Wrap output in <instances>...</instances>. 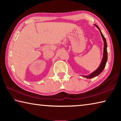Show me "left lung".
<instances>
[{
  "label": "left lung",
  "mask_w": 121,
  "mask_h": 121,
  "mask_svg": "<svg viewBox=\"0 0 121 121\" xmlns=\"http://www.w3.org/2000/svg\"><path fill=\"white\" fill-rule=\"evenodd\" d=\"M95 26L96 27H97V28L99 30L100 34H101V35L102 37V39H103L104 42V55H103V58H102V61L101 62V64L99 65V68H98L97 70H95L94 72H93L92 73H91V74L87 76H83V77L86 78H92L95 77L99 75L100 73H101L103 70L105 68V65L106 64V62H107V42H106V38H105V37L104 36L103 34H102V32H101V30H100L98 26L95 25Z\"/></svg>",
  "instance_id": "left-lung-1"
}]
</instances>
